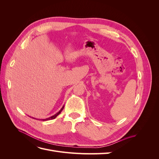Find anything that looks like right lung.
I'll use <instances>...</instances> for the list:
<instances>
[{"label": "right lung", "mask_w": 159, "mask_h": 159, "mask_svg": "<svg viewBox=\"0 0 159 159\" xmlns=\"http://www.w3.org/2000/svg\"><path fill=\"white\" fill-rule=\"evenodd\" d=\"M64 105L63 107H61V109L57 113H56L55 115H52V116H51V117H48V118H46V119H42V120H43V121H48V120H52V119H55L57 115H58L61 112V111L63 110V109H64Z\"/></svg>", "instance_id": "obj_1"}]
</instances>
